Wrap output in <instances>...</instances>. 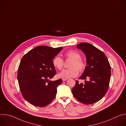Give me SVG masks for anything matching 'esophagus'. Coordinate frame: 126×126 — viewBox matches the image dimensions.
<instances>
[{"label": "esophagus", "mask_w": 126, "mask_h": 126, "mask_svg": "<svg viewBox=\"0 0 126 126\" xmlns=\"http://www.w3.org/2000/svg\"><path fill=\"white\" fill-rule=\"evenodd\" d=\"M67 80V79H66V78H62V81H66Z\"/></svg>", "instance_id": "34e87169"}]
</instances>
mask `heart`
Returning a JSON list of instances; mask_svg holds the SVG:
<instances>
[{
  "label": "heart",
  "instance_id": "b5f03b06",
  "mask_svg": "<svg viewBox=\"0 0 126 126\" xmlns=\"http://www.w3.org/2000/svg\"><path fill=\"white\" fill-rule=\"evenodd\" d=\"M65 57L71 60L69 67L70 68L62 70L58 74L59 77L63 78H73L79 74V70L83 71L86 67V63L84 60L81 59V55L79 53L75 50H70L65 54ZM53 65L56 68L60 70L63 66V60L60 56H56L53 60Z\"/></svg>",
  "mask_w": 126,
  "mask_h": 126
}]
</instances>
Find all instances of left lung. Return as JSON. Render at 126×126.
<instances>
[{"instance_id": "obj_1", "label": "left lung", "mask_w": 126, "mask_h": 126, "mask_svg": "<svg viewBox=\"0 0 126 126\" xmlns=\"http://www.w3.org/2000/svg\"><path fill=\"white\" fill-rule=\"evenodd\" d=\"M86 57V66L79 78L85 80L84 84L76 81L72 89L74 97L80 102L92 104L100 101L109 88L111 78V66L105 54L93 45L80 43L77 45Z\"/></svg>"}]
</instances>
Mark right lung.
<instances>
[{
    "mask_svg": "<svg viewBox=\"0 0 126 126\" xmlns=\"http://www.w3.org/2000/svg\"><path fill=\"white\" fill-rule=\"evenodd\" d=\"M62 48L39 46L21 59L17 79L23 98L31 104L43 107L55 98L57 88L62 80H49L56 73L53 59Z\"/></svg>",
    "mask_w": 126,
    "mask_h": 126,
    "instance_id": "obj_1",
    "label": "right lung"
}]
</instances>
